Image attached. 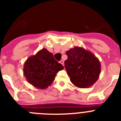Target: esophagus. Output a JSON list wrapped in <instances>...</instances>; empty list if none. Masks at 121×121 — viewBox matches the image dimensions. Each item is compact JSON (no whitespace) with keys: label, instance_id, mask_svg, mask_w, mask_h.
<instances>
[{"label":"esophagus","instance_id":"34e87169","mask_svg":"<svg viewBox=\"0 0 121 121\" xmlns=\"http://www.w3.org/2000/svg\"><path fill=\"white\" fill-rule=\"evenodd\" d=\"M60 64H61L62 65H64V61L63 60H61L60 61Z\"/></svg>","mask_w":121,"mask_h":121}]
</instances>
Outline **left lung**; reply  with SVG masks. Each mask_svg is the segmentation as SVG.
Instances as JSON below:
<instances>
[{
    "label": "left lung",
    "mask_w": 121,
    "mask_h": 121,
    "mask_svg": "<svg viewBox=\"0 0 121 121\" xmlns=\"http://www.w3.org/2000/svg\"><path fill=\"white\" fill-rule=\"evenodd\" d=\"M68 59L65 67L70 81L78 88L93 85L100 73V62L91 52L84 48L74 47L66 51Z\"/></svg>",
    "instance_id": "1"
}]
</instances>
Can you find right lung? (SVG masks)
<instances>
[{"instance_id": "obj_1", "label": "right lung", "mask_w": 121, "mask_h": 121, "mask_svg": "<svg viewBox=\"0 0 121 121\" xmlns=\"http://www.w3.org/2000/svg\"><path fill=\"white\" fill-rule=\"evenodd\" d=\"M63 69L62 65L58 63L53 54L47 49L42 48L27 59L24 64L23 74L33 86L43 90L53 83L57 73Z\"/></svg>"}]
</instances>
